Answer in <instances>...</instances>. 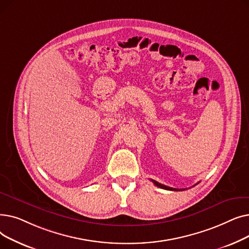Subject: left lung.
Here are the masks:
<instances>
[{
    "label": "left lung",
    "instance_id": "obj_1",
    "mask_svg": "<svg viewBox=\"0 0 249 249\" xmlns=\"http://www.w3.org/2000/svg\"><path fill=\"white\" fill-rule=\"evenodd\" d=\"M151 181H153V184L156 186V187H159V188H160V189H164V190H169V191H182V190H178V189H174V188H171V187H166V186H164V185H162V184H160V182H159V181H155V180H153V179H151Z\"/></svg>",
    "mask_w": 249,
    "mask_h": 249
}]
</instances>
